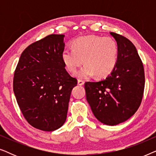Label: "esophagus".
<instances>
[{
	"label": "esophagus",
	"mask_w": 156,
	"mask_h": 156,
	"mask_svg": "<svg viewBox=\"0 0 156 156\" xmlns=\"http://www.w3.org/2000/svg\"><path fill=\"white\" fill-rule=\"evenodd\" d=\"M77 83H78V85H80V86H82V85H84V81L81 80H78Z\"/></svg>",
	"instance_id": "esophagus-1"
}]
</instances>
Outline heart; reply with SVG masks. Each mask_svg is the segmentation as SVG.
I'll list each match as a JSON object with an SVG mask.
<instances>
[{
    "label": "heart",
    "instance_id": "b5f03b06",
    "mask_svg": "<svg viewBox=\"0 0 156 156\" xmlns=\"http://www.w3.org/2000/svg\"><path fill=\"white\" fill-rule=\"evenodd\" d=\"M72 50L66 48L62 59L68 71L75 73L83 62L85 65L76 75L80 78L94 76L104 78L110 74L118 61L119 48L112 37L87 35L79 37L72 44Z\"/></svg>",
    "mask_w": 156,
    "mask_h": 156
}]
</instances>
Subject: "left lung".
<instances>
[{
	"instance_id": "8db88e82",
	"label": "left lung",
	"mask_w": 156,
	"mask_h": 156,
	"mask_svg": "<svg viewBox=\"0 0 156 156\" xmlns=\"http://www.w3.org/2000/svg\"><path fill=\"white\" fill-rule=\"evenodd\" d=\"M119 48L118 61L107 77L85 83L87 100L100 122L115 126L128 120L141 103L144 68L133 44L123 36L110 33Z\"/></svg>"
}]
</instances>
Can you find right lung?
I'll list each match as a JSON object with an SVG mask.
<instances>
[{"label":"right lung","instance_id":"add662e5","mask_svg":"<svg viewBox=\"0 0 156 156\" xmlns=\"http://www.w3.org/2000/svg\"><path fill=\"white\" fill-rule=\"evenodd\" d=\"M64 35H50L22 52L14 73L13 91L25 119L44 131L58 129L67 119L76 78L66 71L62 59Z\"/></svg>","mask_w":156,"mask_h":156}]
</instances>
